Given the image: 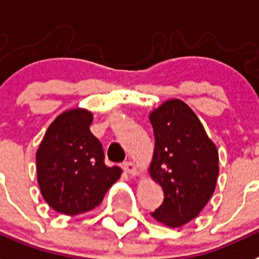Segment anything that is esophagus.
I'll return each instance as SVG.
<instances>
[{"mask_svg": "<svg viewBox=\"0 0 259 259\" xmlns=\"http://www.w3.org/2000/svg\"><path fill=\"white\" fill-rule=\"evenodd\" d=\"M123 169L127 173H130V175H136L138 173V168H136V165L132 161H124L123 163Z\"/></svg>", "mask_w": 259, "mask_h": 259, "instance_id": "esophagus-1", "label": "esophagus"}]
</instances>
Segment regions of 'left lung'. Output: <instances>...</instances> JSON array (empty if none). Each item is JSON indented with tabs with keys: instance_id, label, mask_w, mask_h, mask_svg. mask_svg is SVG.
<instances>
[{
	"instance_id": "1",
	"label": "left lung",
	"mask_w": 259,
	"mask_h": 259,
	"mask_svg": "<svg viewBox=\"0 0 259 259\" xmlns=\"http://www.w3.org/2000/svg\"><path fill=\"white\" fill-rule=\"evenodd\" d=\"M155 151L149 173L164 192L151 214L170 228L187 224L202 210L214 192L219 152L193 111L172 99L149 115Z\"/></svg>"
}]
</instances>
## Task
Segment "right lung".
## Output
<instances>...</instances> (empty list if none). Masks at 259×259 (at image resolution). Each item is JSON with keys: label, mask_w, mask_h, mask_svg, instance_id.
Returning a JSON list of instances; mask_svg holds the SVG:
<instances>
[{"label": "right lung", "mask_w": 259, "mask_h": 259, "mask_svg": "<svg viewBox=\"0 0 259 259\" xmlns=\"http://www.w3.org/2000/svg\"><path fill=\"white\" fill-rule=\"evenodd\" d=\"M93 115L86 110L63 112L48 128L37 151L42 196L54 210L67 215L89 211L103 201L120 177L107 166L102 143L91 134Z\"/></svg>", "instance_id": "add662e5"}]
</instances>
